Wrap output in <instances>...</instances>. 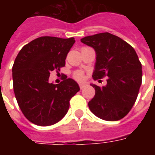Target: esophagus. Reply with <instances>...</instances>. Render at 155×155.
<instances>
[{
  "instance_id": "esophagus-1",
  "label": "esophagus",
  "mask_w": 155,
  "mask_h": 155,
  "mask_svg": "<svg viewBox=\"0 0 155 155\" xmlns=\"http://www.w3.org/2000/svg\"><path fill=\"white\" fill-rule=\"evenodd\" d=\"M79 85H80V88H81V89H83V88L85 86V84H84V83H81Z\"/></svg>"
}]
</instances>
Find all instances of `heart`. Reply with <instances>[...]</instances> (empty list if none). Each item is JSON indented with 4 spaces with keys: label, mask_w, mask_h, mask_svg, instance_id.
Listing matches in <instances>:
<instances>
[{
    "label": "heart",
    "mask_w": 155,
    "mask_h": 155,
    "mask_svg": "<svg viewBox=\"0 0 155 155\" xmlns=\"http://www.w3.org/2000/svg\"><path fill=\"white\" fill-rule=\"evenodd\" d=\"M73 77L78 81H81L84 80V73L82 71H75L74 74H73Z\"/></svg>",
    "instance_id": "b5f03b06"
}]
</instances>
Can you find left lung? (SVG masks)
<instances>
[{
  "mask_svg": "<svg viewBox=\"0 0 155 155\" xmlns=\"http://www.w3.org/2000/svg\"><path fill=\"white\" fill-rule=\"evenodd\" d=\"M81 41L96 53L93 79L108 76L105 86L91 84L95 94L88 103L90 110L102 120H121L135 103L142 83V65L136 52L126 41L108 32Z\"/></svg>",
  "mask_w": 155,
  "mask_h": 155,
  "instance_id": "8db88e82",
  "label": "left lung"
}]
</instances>
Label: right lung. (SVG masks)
<instances>
[{
  "label": "right lung",
  "instance_id": "right-lung-1",
  "mask_svg": "<svg viewBox=\"0 0 155 155\" xmlns=\"http://www.w3.org/2000/svg\"><path fill=\"white\" fill-rule=\"evenodd\" d=\"M75 42L68 39L41 36L24 45L12 67L15 99L25 118L40 126L57 123L68 112L70 101L80 91L67 76L60 84L49 82L51 71L65 65L68 52Z\"/></svg>",
  "mask_w": 155,
  "mask_h": 155
}]
</instances>
